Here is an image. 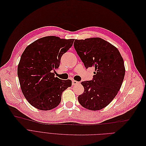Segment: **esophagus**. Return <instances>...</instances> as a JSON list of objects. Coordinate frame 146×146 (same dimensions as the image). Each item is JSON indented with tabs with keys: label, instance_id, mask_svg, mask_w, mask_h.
<instances>
[{
	"label": "esophagus",
	"instance_id": "esophagus-1",
	"mask_svg": "<svg viewBox=\"0 0 146 146\" xmlns=\"http://www.w3.org/2000/svg\"><path fill=\"white\" fill-rule=\"evenodd\" d=\"M72 86H75V85L79 84H80V82L77 81H75V80H73L72 82Z\"/></svg>",
	"mask_w": 146,
	"mask_h": 146
}]
</instances>
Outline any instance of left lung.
<instances>
[{"mask_svg": "<svg viewBox=\"0 0 146 146\" xmlns=\"http://www.w3.org/2000/svg\"><path fill=\"white\" fill-rule=\"evenodd\" d=\"M74 46L85 67L95 68L93 80L81 82L84 91L78 102L88 110H101L121 88L125 72L123 59L116 47L99 37L75 39Z\"/></svg>", "mask_w": 146, "mask_h": 146, "instance_id": "1", "label": "left lung"}]
</instances>
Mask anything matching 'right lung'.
Wrapping results in <instances>:
<instances>
[{
    "label": "right lung",
    "mask_w": 146,
    "mask_h": 146,
    "mask_svg": "<svg viewBox=\"0 0 146 146\" xmlns=\"http://www.w3.org/2000/svg\"><path fill=\"white\" fill-rule=\"evenodd\" d=\"M74 41L47 36L34 41L23 53L18 66L19 84L25 99L36 109L49 110L57 107L62 92L71 86V80L55 77L53 72Z\"/></svg>",
    "instance_id": "right-lung-1"
}]
</instances>
